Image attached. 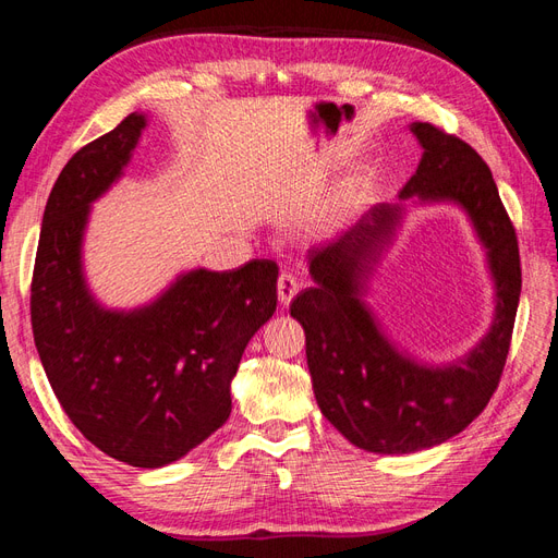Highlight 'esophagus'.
<instances>
[{
	"instance_id": "34e87169",
	"label": "esophagus",
	"mask_w": 558,
	"mask_h": 558,
	"mask_svg": "<svg viewBox=\"0 0 558 558\" xmlns=\"http://www.w3.org/2000/svg\"><path fill=\"white\" fill-rule=\"evenodd\" d=\"M298 289H300L298 279L291 272H283L277 281V298H279L281 305H291V300L295 298Z\"/></svg>"
}]
</instances>
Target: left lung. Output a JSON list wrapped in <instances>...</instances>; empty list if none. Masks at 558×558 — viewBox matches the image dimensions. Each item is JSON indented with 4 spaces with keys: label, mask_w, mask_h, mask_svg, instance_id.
<instances>
[{
    "label": "left lung",
    "mask_w": 558,
    "mask_h": 558,
    "mask_svg": "<svg viewBox=\"0 0 558 558\" xmlns=\"http://www.w3.org/2000/svg\"><path fill=\"white\" fill-rule=\"evenodd\" d=\"M421 154L396 205L369 207L335 240L310 248L312 289L291 302L305 328L314 396L351 445L375 453H412L447 442L492 400L508 359L521 293L517 234L496 181L472 146L430 123H412ZM456 204L487 251L497 312L465 357L421 364L387 340L364 302L366 281L401 220L403 202Z\"/></svg>",
    "instance_id": "1"
}]
</instances>
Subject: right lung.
Instances as JSON below:
<instances>
[{
	"mask_svg": "<svg viewBox=\"0 0 558 558\" xmlns=\"http://www.w3.org/2000/svg\"><path fill=\"white\" fill-rule=\"evenodd\" d=\"M146 123V113H130L64 165L46 202L29 312L72 424L111 459L154 470L228 421L242 353L277 310L279 267L189 269L134 310H109L93 295L83 272L90 207L123 177Z\"/></svg>",
	"mask_w": 558,
	"mask_h": 558,
	"instance_id": "right-lung-1",
	"label": "right lung"
}]
</instances>
